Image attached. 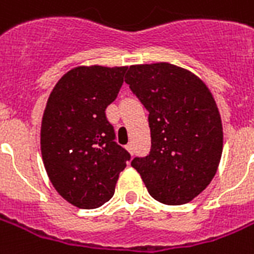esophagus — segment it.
I'll return each mask as SVG.
<instances>
[{"mask_svg": "<svg viewBox=\"0 0 254 254\" xmlns=\"http://www.w3.org/2000/svg\"><path fill=\"white\" fill-rule=\"evenodd\" d=\"M125 148H127V151L129 152V153H132V152H133V145H132V144H130V142H129V144H127V145L125 146Z\"/></svg>", "mask_w": 254, "mask_h": 254, "instance_id": "obj_1", "label": "esophagus"}]
</instances>
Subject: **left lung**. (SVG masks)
Segmentation results:
<instances>
[{"label":"left lung","instance_id":"1","mask_svg":"<svg viewBox=\"0 0 254 254\" xmlns=\"http://www.w3.org/2000/svg\"><path fill=\"white\" fill-rule=\"evenodd\" d=\"M125 82L149 112L152 148L136 157L152 198L185 204L217 174L223 149L222 120L213 94L199 76L167 62L130 65Z\"/></svg>","mask_w":254,"mask_h":254}]
</instances>
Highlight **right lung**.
<instances>
[{"instance_id": "1", "label": "right lung", "mask_w": 254, "mask_h": 254, "mask_svg": "<svg viewBox=\"0 0 254 254\" xmlns=\"http://www.w3.org/2000/svg\"><path fill=\"white\" fill-rule=\"evenodd\" d=\"M124 67L79 65L51 91L43 113L40 148L51 183L75 207L97 208L114 195L130 159L114 142L105 110L117 98Z\"/></svg>"}]
</instances>
